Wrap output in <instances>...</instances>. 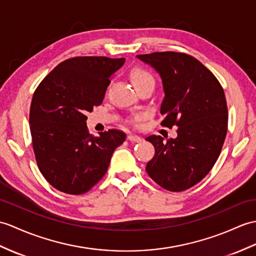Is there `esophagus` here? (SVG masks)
<instances>
[{
	"mask_svg": "<svg viewBox=\"0 0 256 256\" xmlns=\"http://www.w3.org/2000/svg\"><path fill=\"white\" fill-rule=\"evenodd\" d=\"M128 140L130 142H138L142 140V138L138 135H134V134H128Z\"/></svg>",
	"mask_w": 256,
	"mask_h": 256,
	"instance_id": "obj_1",
	"label": "esophagus"
}]
</instances>
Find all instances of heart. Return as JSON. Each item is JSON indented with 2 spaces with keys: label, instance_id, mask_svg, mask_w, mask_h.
I'll list each match as a JSON object with an SVG mask.
<instances>
[{
  "label": "heart",
  "instance_id": "1",
  "mask_svg": "<svg viewBox=\"0 0 256 256\" xmlns=\"http://www.w3.org/2000/svg\"><path fill=\"white\" fill-rule=\"evenodd\" d=\"M130 80H132V82L134 86L138 84H140V82H146L148 80H152V76L148 72H146V70H142V68H134L132 72H130ZM140 118H142V116L138 114L134 118V120L138 121V120H140Z\"/></svg>",
  "mask_w": 256,
  "mask_h": 256
}]
</instances>
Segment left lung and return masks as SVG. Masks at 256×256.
<instances>
[{
	"label": "left lung",
	"mask_w": 256,
	"mask_h": 256,
	"mask_svg": "<svg viewBox=\"0 0 256 256\" xmlns=\"http://www.w3.org/2000/svg\"><path fill=\"white\" fill-rule=\"evenodd\" d=\"M162 77L164 97L162 126H176V138H146L155 147L148 176L171 192H181L203 180L222 152L227 134L228 109L220 82L195 58L179 52L136 56Z\"/></svg>",
	"instance_id": "1"
}]
</instances>
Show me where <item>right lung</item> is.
<instances>
[{"instance_id":"add662e5","label":"right lung","mask_w":256,"mask_h":256,"mask_svg":"<svg viewBox=\"0 0 256 256\" xmlns=\"http://www.w3.org/2000/svg\"><path fill=\"white\" fill-rule=\"evenodd\" d=\"M126 58L77 56L63 61L40 82L32 96L29 124L39 170L53 188L84 194L108 170L122 130L89 134L87 112L102 102L110 77Z\"/></svg>"}]
</instances>
